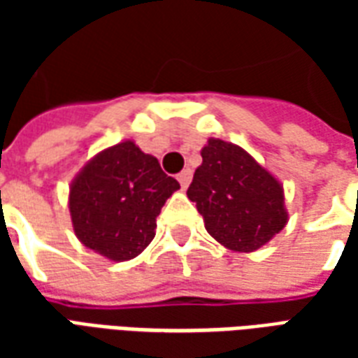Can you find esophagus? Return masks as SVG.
Returning <instances> with one entry per match:
<instances>
[{
    "label": "esophagus",
    "mask_w": 358,
    "mask_h": 358,
    "mask_svg": "<svg viewBox=\"0 0 358 358\" xmlns=\"http://www.w3.org/2000/svg\"><path fill=\"white\" fill-rule=\"evenodd\" d=\"M178 182L182 187L189 186V182H192V171L189 169H184V171L178 174Z\"/></svg>",
    "instance_id": "34e87169"
}]
</instances>
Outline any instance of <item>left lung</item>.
<instances>
[{
	"label": "left lung",
	"mask_w": 358,
	"mask_h": 358,
	"mask_svg": "<svg viewBox=\"0 0 358 358\" xmlns=\"http://www.w3.org/2000/svg\"><path fill=\"white\" fill-rule=\"evenodd\" d=\"M187 187L207 232L234 251H255L287 222L278 180L243 149L209 140Z\"/></svg>",
	"instance_id": "obj_1"
}]
</instances>
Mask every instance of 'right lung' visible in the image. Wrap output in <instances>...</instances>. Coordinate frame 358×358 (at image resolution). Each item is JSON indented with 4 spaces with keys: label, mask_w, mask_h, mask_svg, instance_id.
Masks as SVG:
<instances>
[{
    "label": "right lung",
    "mask_w": 358,
    "mask_h": 358,
    "mask_svg": "<svg viewBox=\"0 0 358 358\" xmlns=\"http://www.w3.org/2000/svg\"><path fill=\"white\" fill-rule=\"evenodd\" d=\"M178 187L155 157L122 141L94 157L73 182L74 232L110 261L134 259L155 238L157 217Z\"/></svg>",
    "instance_id": "add662e5"
}]
</instances>
